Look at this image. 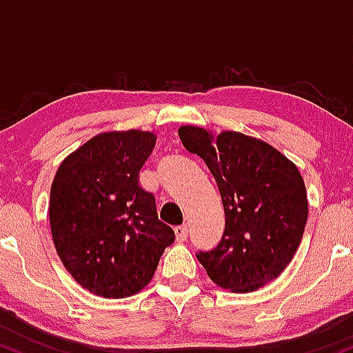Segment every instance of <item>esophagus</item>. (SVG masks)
I'll return each mask as SVG.
<instances>
[{"mask_svg":"<svg viewBox=\"0 0 353 353\" xmlns=\"http://www.w3.org/2000/svg\"><path fill=\"white\" fill-rule=\"evenodd\" d=\"M175 236H176L178 241L187 240V236H188V227H187V225H178V227H175Z\"/></svg>","mask_w":353,"mask_h":353,"instance_id":"1","label":"esophagus"}]
</instances>
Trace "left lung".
<instances>
[{"instance_id":"left-lung-1","label":"left lung","mask_w":353,"mask_h":353,"mask_svg":"<svg viewBox=\"0 0 353 353\" xmlns=\"http://www.w3.org/2000/svg\"><path fill=\"white\" fill-rule=\"evenodd\" d=\"M178 134L207 163L225 210L220 243L198 252V262L219 287L236 294L272 282L292 262L307 223V190L299 168L272 145L239 132L213 137L185 125Z\"/></svg>"}]
</instances>
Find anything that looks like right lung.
<instances>
[{"label": "right lung", "mask_w": 353, "mask_h": 353, "mask_svg": "<svg viewBox=\"0 0 353 353\" xmlns=\"http://www.w3.org/2000/svg\"><path fill=\"white\" fill-rule=\"evenodd\" d=\"M155 133H100L59 165L50 193V227L70 275L105 299H125L153 279L172 227L158 220L153 193L140 170L155 148Z\"/></svg>", "instance_id": "add662e5"}]
</instances>
